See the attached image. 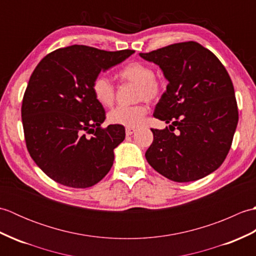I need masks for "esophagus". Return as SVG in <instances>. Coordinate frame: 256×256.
Segmentation results:
<instances>
[{
  "label": "esophagus",
  "instance_id": "esophagus-1",
  "mask_svg": "<svg viewBox=\"0 0 256 256\" xmlns=\"http://www.w3.org/2000/svg\"><path fill=\"white\" fill-rule=\"evenodd\" d=\"M135 131H136V128H125V133H126L128 136V135H132Z\"/></svg>",
  "mask_w": 256,
  "mask_h": 256
}]
</instances>
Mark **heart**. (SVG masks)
Instances as JSON below:
<instances>
[{
    "instance_id": "obj_1",
    "label": "heart",
    "mask_w": 256,
    "mask_h": 256,
    "mask_svg": "<svg viewBox=\"0 0 256 256\" xmlns=\"http://www.w3.org/2000/svg\"><path fill=\"white\" fill-rule=\"evenodd\" d=\"M118 77L123 81L136 84V100L154 102L162 94V84L155 78V72L148 64L140 62H132L125 64L118 72ZM92 94L100 104L110 106L116 98V88L111 80L104 74H98L91 84ZM148 108L144 104L118 106L108 113V121L113 124L128 128H136L142 124Z\"/></svg>"
}]
</instances>
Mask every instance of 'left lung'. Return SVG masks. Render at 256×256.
Wrapping results in <instances>:
<instances>
[{
  "instance_id": "left-lung-1",
  "label": "left lung",
  "mask_w": 256,
  "mask_h": 256,
  "mask_svg": "<svg viewBox=\"0 0 256 256\" xmlns=\"http://www.w3.org/2000/svg\"><path fill=\"white\" fill-rule=\"evenodd\" d=\"M140 56L158 64L168 80L153 116L172 124L152 128L154 140L145 153L148 164L177 182L214 172L229 153L238 121L234 88L224 66L196 42Z\"/></svg>"
}]
</instances>
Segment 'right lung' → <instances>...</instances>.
Segmentation results:
<instances>
[{
    "label": "right lung",
    "instance_id": "obj_1",
    "mask_svg": "<svg viewBox=\"0 0 256 256\" xmlns=\"http://www.w3.org/2000/svg\"><path fill=\"white\" fill-rule=\"evenodd\" d=\"M134 52L72 45L48 54L32 72L22 103L26 148L52 180L88 188L111 170L113 150L123 142L125 128L118 124L101 128L106 111L91 84L101 70Z\"/></svg>",
    "mask_w": 256,
    "mask_h": 256
}]
</instances>
